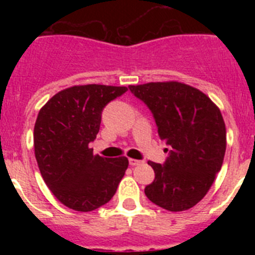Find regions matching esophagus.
I'll use <instances>...</instances> for the list:
<instances>
[{
    "mask_svg": "<svg viewBox=\"0 0 255 255\" xmlns=\"http://www.w3.org/2000/svg\"><path fill=\"white\" fill-rule=\"evenodd\" d=\"M140 163H141V161H139V159H132V158L129 159L130 166H138V164H140Z\"/></svg>",
    "mask_w": 255,
    "mask_h": 255,
    "instance_id": "obj_1",
    "label": "esophagus"
}]
</instances>
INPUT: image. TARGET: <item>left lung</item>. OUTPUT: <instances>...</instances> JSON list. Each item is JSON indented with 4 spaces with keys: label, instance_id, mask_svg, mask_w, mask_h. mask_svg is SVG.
<instances>
[{
    "label": "left lung",
    "instance_id": "left-lung-1",
    "mask_svg": "<svg viewBox=\"0 0 255 255\" xmlns=\"http://www.w3.org/2000/svg\"><path fill=\"white\" fill-rule=\"evenodd\" d=\"M129 89L152 111L159 138L171 147L163 164L148 162L155 176L144 193L171 212L194 207L208 193L224 162L226 126L220 108L184 83H147Z\"/></svg>",
    "mask_w": 255,
    "mask_h": 255
}]
</instances>
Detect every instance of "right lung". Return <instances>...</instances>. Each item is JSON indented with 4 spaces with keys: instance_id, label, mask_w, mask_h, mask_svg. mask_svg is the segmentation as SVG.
I'll use <instances>...</instances> for the list:
<instances>
[{
    "instance_id": "obj_1",
    "label": "right lung",
    "mask_w": 255,
    "mask_h": 255,
    "mask_svg": "<svg viewBox=\"0 0 255 255\" xmlns=\"http://www.w3.org/2000/svg\"><path fill=\"white\" fill-rule=\"evenodd\" d=\"M126 87L87 84L58 92L40 108L34 125V153L40 175L61 203L91 212L114 197L129 166L126 157L93 154L105 106Z\"/></svg>"
}]
</instances>
